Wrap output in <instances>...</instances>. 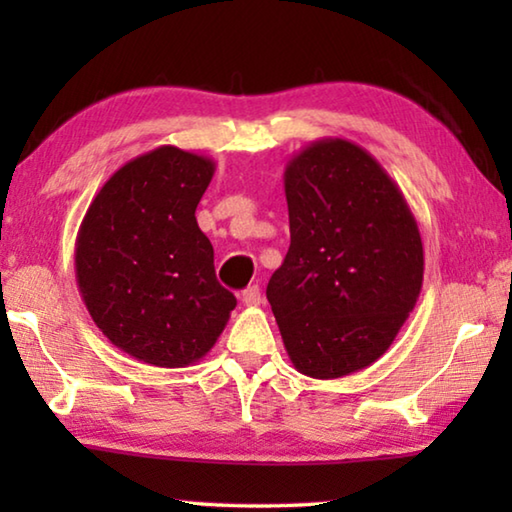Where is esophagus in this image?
<instances>
[{
    "label": "esophagus",
    "instance_id": "34e87169",
    "mask_svg": "<svg viewBox=\"0 0 512 512\" xmlns=\"http://www.w3.org/2000/svg\"><path fill=\"white\" fill-rule=\"evenodd\" d=\"M241 302H244L246 307H259V302H262V291H259L257 284L241 293Z\"/></svg>",
    "mask_w": 512,
    "mask_h": 512
}]
</instances>
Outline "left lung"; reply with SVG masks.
Listing matches in <instances>:
<instances>
[{"instance_id": "1", "label": "left lung", "mask_w": 512, "mask_h": 512, "mask_svg": "<svg viewBox=\"0 0 512 512\" xmlns=\"http://www.w3.org/2000/svg\"><path fill=\"white\" fill-rule=\"evenodd\" d=\"M291 246L266 287L298 372L339 379L368 368L418 302V221L386 169L343 137H323L284 169Z\"/></svg>"}]
</instances>
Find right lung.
Returning a JSON list of instances; mask_svg holds the SVG:
<instances>
[{
    "instance_id": "1",
    "label": "right lung",
    "mask_w": 512,
    "mask_h": 512,
    "mask_svg": "<svg viewBox=\"0 0 512 512\" xmlns=\"http://www.w3.org/2000/svg\"><path fill=\"white\" fill-rule=\"evenodd\" d=\"M214 169L207 155L171 144L137 155L92 198L76 235V284L92 320L149 366H194L237 305L196 223Z\"/></svg>"
}]
</instances>
